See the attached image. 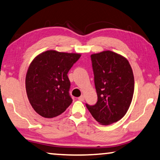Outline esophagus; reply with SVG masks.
Returning a JSON list of instances; mask_svg holds the SVG:
<instances>
[{
	"label": "esophagus",
	"instance_id": "1",
	"mask_svg": "<svg viewBox=\"0 0 160 160\" xmlns=\"http://www.w3.org/2000/svg\"><path fill=\"white\" fill-rule=\"evenodd\" d=\"M78 99H79L80 101H81V102H83V101H84V96H83V95L80 96V97L78 98Z\"/></svg>",
	"mask_w": 160,
	"mask_h": 160
}]
</instances>
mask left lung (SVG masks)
Segmentation results:
<instances>
[{
	"label": "left lung",
	"instance_id": "left-lung-1",
	"mask_svg": "<svg viewBox=\"0 0 160 160\" xmlns=\"http://www.w3.org/2000/svg\"><path fill=\"white\" fill-rule=\"evenodd\" d=\"M98 101L86 107L100 124L118 122L127 113L134 92V77L125 57L110 51L91 56Z\"/></svg>",
	"mask_w": 160,
	"mask_h": 160
}]
</instances>
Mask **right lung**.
<instances>
[{
	"mask_svg": "<svg viewBox=\"0 0 160 160\" xmlns=\"http://www.w3.org/2000/svg\"><path fill=\"white\" fill-rule=\"evenodd\" d=\"M80 56L50 50L37 56L31 62L26 75L27 95L40 116L55 118L72 102L67 74Z\"/></svg>",
	"mask_w": 160,
	"mask_h": 160,
	"instance_id": "add662e5",
	"label": "right lung"
}]
</instances>
